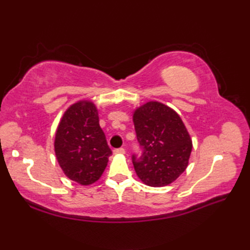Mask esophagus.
Instances as JSON below:
<instances>
[{
  "instance_id": "1",
  "label": "esophagus",
  "mask_w": 250,
  "mask_h": 250,
  "mask_svg": "<svg viewBox=\"0 0 250 250\" xmlns=\"http://www.w3.org/2000/svg\"><path fill=\"white\" fill-rule=\"evenodd\" d=\"M125 150L124 148H118V149H114V155H125Z\"/></svg>"
}]
</instances>
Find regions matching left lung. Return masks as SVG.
Listing matches in <instances>:
<instances>
[{"label": "left lung", "instance_id": "8db88e82", "mask_svg": "<svg viewBox=\"0 0 250 250\" xmlns=\"http://www.w3.org/2000/svg\"><path fill=\"white\" fill-rule=\"evenodd\" d=\"M133 122L141 156H132L143 183L163 187L176 180L188 167L192 141L176 111L159 102L135 109Z\"/></svg>", "mask_w": 250, "mask_h": 250}]
</instances>
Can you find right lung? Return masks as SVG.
Here are the masks:
<instances>
[{"mask_svg":"<svg viewBox=\"0 0 250 250\" xmlns=\"http://www.w3.org/2000/svg\"><path fill=\"white\" fill-rule=\"evenodd\" d=\"M55 152L71 180L87 186L102 176L111 150L92 102L79 101L67 108L56 132Z\"/></svg>","mask_w":250,"mask_h":250,"instance_id":"1","label":"right lung"}]
</instances>
